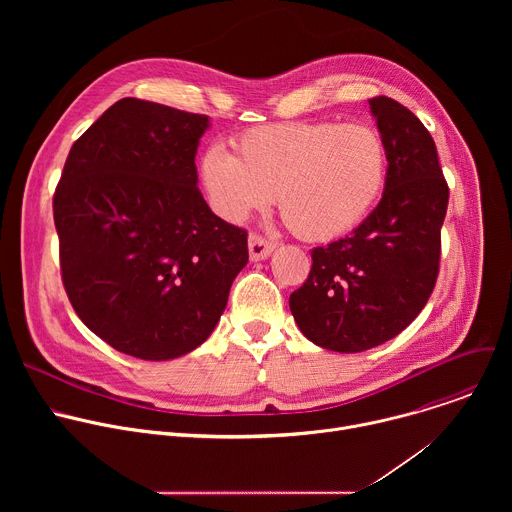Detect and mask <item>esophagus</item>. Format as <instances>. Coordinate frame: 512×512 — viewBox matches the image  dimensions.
<instances>
[{
	"label": "esophagus",
	"instance_id": "34e87169",
	"mask_svg": "<svg viewBox=\"0 0 512 512\" xmlns=\"http://www.w3.org/2000/svg\"><path fill=\"white\" fill-rule=\"evenodd\" d=\"M275 249V243L259 237V235H251L249 237V257L251 261H263L267 259Z\"/></svg>",
	"mask_w": 512,
	"mask_h": 512
}]
</instances>
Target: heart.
Returning a JSON list of instances; mask_svg holds the SVG:
<instances>
[{"instance_id": "heart-1", "label": "heart", "mask_w": 512, "mask_h": 512, "mask_svg": "<svg viewBox=\"0 0 512 512\" xmlns=\"http://www.w3.org/2000/svg\"><path fill=\"white\" fill-rule=\"evenodd\" d=\"M237 156L212 145L200 178L212 208L239 223L277 196L285 225L324 243L350 233L383 194L389 154L367 123L294 121L243 133Z\"/></svg>"}]
</instances>
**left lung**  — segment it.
I'll list each match as a JSON object with an SVG mask.
<instances>
[{
  "mask_svg": "<svg viewBox=\"0 0 512 512\" xmlns=\"http://www.w3.org/2000/svg\"><path fill=\"white\" fill-rule=\"evenodd\" d=\"M389 168L377 208L344 239L312 249L306 283L289 296L302 334L334 352H362L403 332L440 271L448 210L433 137L401 103L369 99Z\"/></svg>",
  "mask_w": 512,
  "mask_h": 512,
  "instance_id": "obj_1",
  "label": "left lung"
}]
</instances>
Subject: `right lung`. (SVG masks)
Here are the masks:
<instances>
[{
    "label": "right lung",
    "instance_id": "add662e5",
    "mask_svg": "<svg viewBox=\"0 0 512 512\" xmlns=\"http://www.w3.org/2000/svg\"><path fill=\"white\" fill-rule=\"evenodd\" d=\"M206 115L121 99L75 143L54 225L68 300L115 350L172 360L221 320L247 265V233L218 218L198 190Z\"/></svg>",
    "mask_w": 512,
    "mask_h": 512
}]
</instances>
